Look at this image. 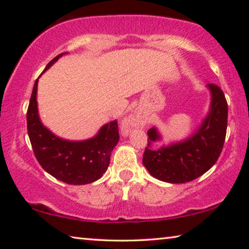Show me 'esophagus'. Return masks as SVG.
<instances>
[{
  "mask_svg": "<svg viewBox=\"0 0 249 249\" xmlns=\"http://www.w3.org/2000/svg\"><path fill=\"white\" fill-rule=\"evenodd\" d=\"M134 125H135V120H134V119L126 120V121L124 122V124H123V133H124V134H127V133L129 132L130 127H133Z\"/></svg>",
  "mask_w": 249,
  "mask_h": 249,
  "instance_id": "esophagus-1",
  "label": "esophagus"
}]
</instances>
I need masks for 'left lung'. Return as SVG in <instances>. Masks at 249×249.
<instances>
[{"label":"left lung","instance_id":"1","mask_svg":"<svg viewBox=\"0 0 249 249\" xmlns=\"http://www.w3.org/2000/svg\"><path fill=\"white\" fill-rule=\"evenodd\" d=\"M212 93L211 109L200 129L188 141L163 147L158 150L147 148L142 163L156 179L170 183H184L205 174L217 161L224 146L229 107L222 89L210 83ZM150 142L159 140L156 128L148 129Z\"/></svg>","mask_w":249,"mask_h":249}]
</instances>
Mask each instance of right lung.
I'll use <instances>...</instances> for the list:
<instances>
[{"instance_id": "right-lung-1", "label": "right lung", "mask_w": 249, "mask_h": 249, "mask_svg": "<svg viewBox=\"0 0 249 249\" xmlns=\"http://www.w3.org/2000/svg\"><path fill=\"white\" fill-rule=\"evenodd\" d=\"M61 56L62 53L54 57L45 70ZM37 82L38 79L34 84L26 117L28 137L37 161L49 175L69 184H87L100 179L107 171L112 150L120 140L117 122L104 125L89 141L60 140L40 123L37 112Z\"/></svg>"}]
</instances>
